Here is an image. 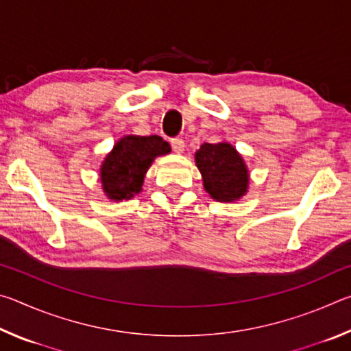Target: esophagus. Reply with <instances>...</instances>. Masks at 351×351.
<instances>
[{
  "label": "esophagus",
  "mask_w": 351,
  "mask_h": 351,
  "mask_svg": "<svg viewBox=\"0 0 351 351\" xmlns=\"http://www.w3.org/2000/svg\"><path fill=\"white\" fill-rule=\"evenodd\" d=\"M170 144H171V148H173L175 153H182L184 152V147H186V144H184V141L181 138L171 139Z\"/></svg>",
  "instance_id": "esophagus-1"
}]
</instances>
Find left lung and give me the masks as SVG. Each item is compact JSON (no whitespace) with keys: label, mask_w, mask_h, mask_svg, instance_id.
<instances>
[{"label":"left lung","mask_w":351,"mask_h":351,"mask_svg":"<svg viewBox=\"0 0 351 351\" xmlns=\"http://www.w3.org/2000/svg\"><path fill=\"white\" fill-rule=\"evenodd\" d=\"M203 186L213 199L232 203L247 192L249 173L241 154L228 142L203 144L195 153Z\"/></svg>","instance_id":"8db88e82"}]
</instances>
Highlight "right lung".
I'll return each mask as SVG.
<instances>
[{
	"label": "right lung",
	"mask_w": 351,
	"mask_h": 351,
	"mask_svg": "<svg viewBox=\"0 0 351 351\" xmlns=\"http://www.w3.org/2000/svg\"><path fill=\"white\" fill-rule=\"evenodd\" d=\"M161 136H123L106 154L100 167V182L112 201L133 198L142 190L144 176L156 156L170 153Z\"/></svg>",
	"instance_id": "right-lung-1"
}]
</instances>
